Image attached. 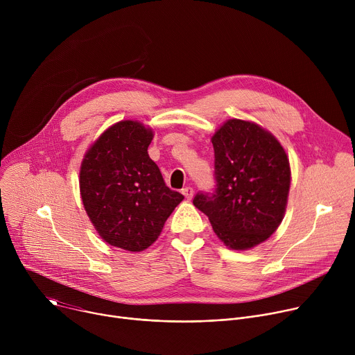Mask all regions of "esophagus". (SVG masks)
<instances>
[{"label": "esophagus", "mask_w": 355, "mask_h": 355, "mask_svg": "<svg viewBox=\"0 0 355 355\" xmlns=\"http://www.w3.org/2000/svg\"><path fill=\"white\" fill-rule=\"evenodd\" d=\"M182 195L187 198V199H191L192 198V195H193V189L191 188V187H185V188H182Z\"/></svg>", "instance_id": "obj_1"}]
</instances>
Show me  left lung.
I'll return each mask as SVG.
<instances>
[{"label":"left lung","mask_w":355,"mask_h":355,"mask_svg":"<svg viewBox=\"0 0 355 355\" xmlns=\"http://www.w3.org/2000/svg\"><path fill=\"white\" fill-rule=\"evenodd\" d=\"M214 192L200 191L193 205L233 250L267 240L282 222L291 168L279 141L256 123L230 119L214 136Z\"/></svg>","instance_id":"left-lung-1"}]
</instances>
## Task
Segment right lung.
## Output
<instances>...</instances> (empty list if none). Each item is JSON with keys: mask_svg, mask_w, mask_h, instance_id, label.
Returning a JSON list of instances; mask_svg holds the SVG:
<instances>
[{"mask_svg": "<svg viewBox=\"0 0 355 355\" xmlns=\"http://www.w3.org/2000/svg\"><path fill=\"white\" fill-rule=\"evenodd\" d=\"M151 129L122 121L91 146L80 170L87 215L108 244L143 251L160 236L184 195L170 189L148 157Z\"/></svg>", "mask_w": 355, "mask_h": 355, "instance_id": "add662e5", "label": "right lung"}]
</instances>
